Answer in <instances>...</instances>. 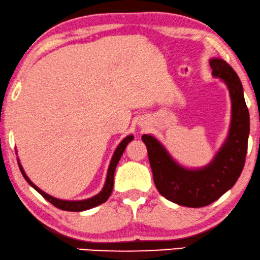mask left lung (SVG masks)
<instances>
[{
  "instance_id": "8db88e82",
  "label": "left lung",
  "mask_w": 260,
  "mask_h": 260,
  "mask_svg": "<svg viewBox=\"0 0 260 260\" xmlns=\"http://www.w3.org/2000/svg\"><path fill=\"white\" fill-rule=\"evenodd\" d=\"M212 75L228 86L232 104L229 135L213 160L202 168H186L170 155L161 142L149 134L142 135L148 152L154 184L167 200L186 207L212 204L233 187L244 168L250 134V114L241 82L228 62L211 58Z\"/></svg>"
}]
</instances>
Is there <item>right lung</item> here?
<instances>
[{
    "label": "right lung",
    "mask_w": 260,
    "mask_h": 260,
    "mask_svg": "<svg viewBox=\"0 0 260 260\" xmlns=\"http://www.w3.org/2000/svg\"><path fill=\"white\" fill-rule=\"evenodd\" d=\"M133 139H134L133 135H128V137H126L121 142H120L119 146L115 149L114 154H113V156H112L111 164H109V167L107 171V178H106L104 188H102L101 192L98 193L96 196H94L89 199H85V200H76V202H71V200H61V199L54 198V197L47 194L46 192H43L42 189H40L38 186H35L30 181V179L27 177V174H25L23 168H22V165L20 164L19 159H17V164H19V167H20L22 175H23V178L27 180L28 184L30 185L32 188H35L36 191H38L40 194L43 197V198H45L46 200H48L50 204H53L54 206L60 208V210H63V211L81 212V211L89 210V208H93L95 206H98V205H101L102 203L107 202V199L109 198V196H111V193L113 191V186H114V172H115L116 165H118L119 160H120V158H121V155H122L123 151H125L126 146L128 145V142H131Z\"/></svg>",
    "instance_id": "obj_1"
}]
</instances>
